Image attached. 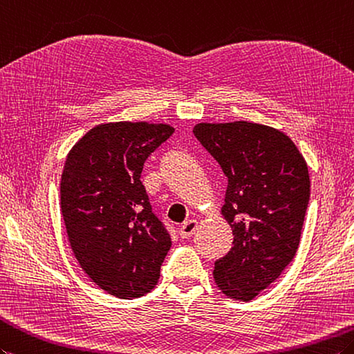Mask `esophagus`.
I'll return each instance as SVG.
<instances>
[{"mask_svg": "<svg viewBox=\"0 0 354 354\" xmlns=\"http://www.w3.org/2000/svg\"><path fill=\"white\" fill-rule=\"evenodd\" d=\"M197 229V221L196 220H187L183 226L179 227V235L183 238H190Z\"/></svg>", "mask_w": 354, "mask_h": 354, "instance_id": "34e87169", "label": "esophagus"}]
</instances>
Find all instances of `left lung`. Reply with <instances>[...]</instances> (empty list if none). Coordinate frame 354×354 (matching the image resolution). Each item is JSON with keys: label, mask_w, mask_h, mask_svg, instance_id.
<instances>
[{"label": "left lung", "mask_w": 354, "mask_h": 354, "mask_svg": "<svg viewBox=\"0 0 354 354\" xmlns=\"http://www.w3.org/2000/svg\"><path fill=\"white\" fill-rule=\"evenodd\" d=\"M196 138L227 178L221 214L234 248L212 274L227 297L250 301L299 249L310 194L308 164L282 131L245 120L197 123Z\"/></svg>", "instance_id": "8db88e82"}]
</instances>
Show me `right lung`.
Returning a JSON list of instances; mask_svg holds the SVG:
<instances>
[{
  "label": "right lung",
  "instance_id": "add662e5",
  "mask_svg": "<svg viewBox=\"0 0 354 354\" xmlns=\"http://www.w3.org/2000/svg\"><path fill=\"white\" fill-rule=\"evenodd\" d=\"M174 133L166 123H102L66 158L60 207L72 252L114 297L131 300L153 290L170 250V235L140 178L147 157Z\"/></svg>",
  "mask_w": 354,
  "mask_h": 354
}]
</instances>
